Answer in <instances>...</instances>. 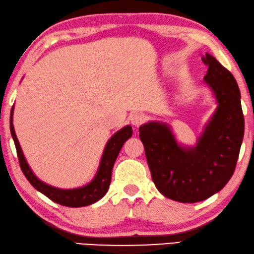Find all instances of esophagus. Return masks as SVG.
Returning <instances> with one entry per match:
<instances>
[{
	"mask_svg": "<svg viewBox=\"0 0 254 254\" xmlns=\"http://www.w3.org/2000/svg\"><path fill=\"white\" fill-rule=\"evenodd\" d=\"M145 115L141 113H132L130 115V122L133 124L134 127H139L140 124L145 122Z\"/></svg>",
	"mask_w": 254,
	"mask_h": 254,
	"instance_id": "34e87169",
	"label": "esophagus"
}]
</instances>
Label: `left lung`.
Wrapping results in <instances>:
<instances>
[{
	"label": "left lung",
	"mask_w": 254,
	"mask_h": 254,
	"mask_svg": "<svg viewBox=\"0 0 254 254\" xmlns=\"http://www.w3.org/2000/svg\"><path fill=\"white\" fill-rule=\"evenodd\" d=\"M205 84L217 108L194 146L182 145L166 123H145L139 137L155 187L167 198L198 202L222 190L233 176L244 137V116L237 81L208 53Z\"/></svg>",
	"instance_id": "left-lung-1"
}]
</instances>
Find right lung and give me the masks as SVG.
<instances>
[{
	"mask_svg": "<svg viewBox=\"0 0 254 254\" xmlns=\"http://www.w3.org/2000/svg\"><path fill=\"white\" fill-rule=\"evenodd\" d=\"M12 115L13 107L11 113H10V131H11L13 142H15L16 146L21 171H23L25 177L27 178V181L30 182L35 190L41 192L42 194H45L46 197L53 200V201L67 207L88 206L91 203L98 201L107 193L110 185V181H112L114 163H115L117 156H119V153L123 144L132 135V127L130 126H126L121 128L107 141L101 160H100L98 171H96L94 178L90 183L76 189H59L52 187L49 184H46L45 182L39 180L33 171H32L30 166H28L15 133V128H13L12 124Z\"/></svg>",
	"mask_w": 254,
	"mask_h": 254,
	"instance_id": "obj_1",
	"label": "right lung"
}]
</instances>
